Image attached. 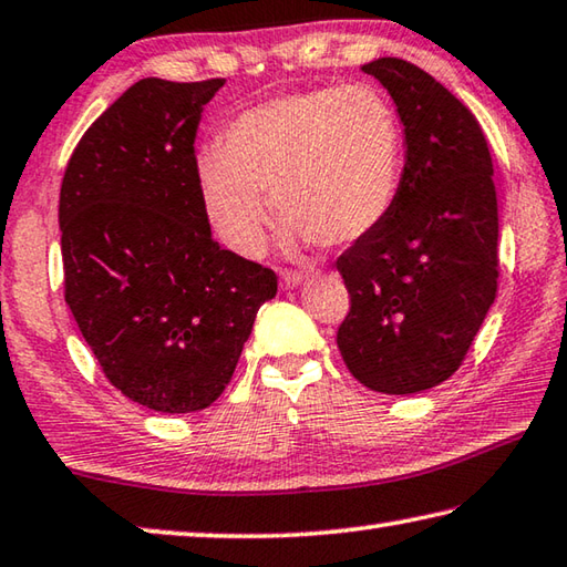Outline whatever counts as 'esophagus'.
<instances>
[{
  "label": "esophagus",
  "mask_w": 567,
  "mask_h": 567,
  "mask_svg": "<svg viewBox=\"0 0 567 567\" xmlns=\"http://www.w3.org/2000/svg\"><path fill=\"white\" fill-rule=\"evenodd\" d=\"M302 282H305V275L302 272H292V270L282 272V287H285V290H292V287L302 285Z\"/></svg>",
  "instance_id": "esophagus-1"
}]
</instances>
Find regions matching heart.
<instances>
[{"label": "heart", "instance_id": "b5f03b06", "mask_svg": "<svg viewBox=\"0 0 567 567\" xmlns=\"http://www.w3.org/2000/svg\"><path fill=\"white\" fill-rule=\"evenodd\" d=\"M404 131L372 86H324L267 99L225 128V151L198 156V190L218 238L257 255L267 195L297 240L342 248L374 233L396 200Z\"/></svg>", "mask_w": 567, "mask_h": 567}]
</instances>
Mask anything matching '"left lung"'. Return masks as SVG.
<instances>
[{
  "instance_id": "1",
  "label": "left lung",
  "mask_w": 567,
  "mask_h": 567,
  "mask_svg": "<svg viewBox=\"0 0 567 567\" xmlns=\"http://www.w3.org/2000/svg\"><path fill=\"white\" fill-rule=\"evenodd\" d=\"M394 99L406 161L384 223L337 257L349 312L337 347L382 394H416L456 372L498 292V200L476 116L424 69L362 66Z\"/></svg>"
}]
</instances>
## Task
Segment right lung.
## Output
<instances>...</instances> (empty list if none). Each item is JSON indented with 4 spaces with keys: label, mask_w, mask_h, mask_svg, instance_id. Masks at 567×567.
Listing matches in <instances>:
<instances>
[{
    "label": "right lung",
    "mask_w": 567,
    "mask_h": 567,
    "mask_svg": "<svg viewBox=\"0 0 567 567\" xmlns=\"http://www.w3.org/2000/svg\"><path fill=\"white\" fill-rule=\"evenodd\" d=\"M225 79H141L91 123L59 193L64 300L101 372L136 404L188 414L230 384L270 267L223 250L195 131Z\"/></svg>",
    "instance_id": "add662e5"
}]
</instances>
